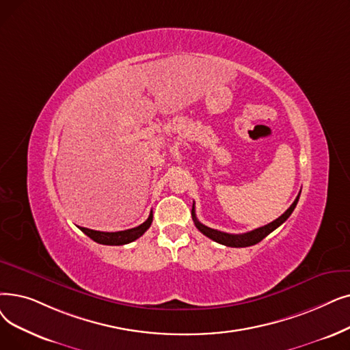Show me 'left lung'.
<instances>
[{
	"mask_svg": "<svg viewBox=\"0 0 350 350\" xmlns=\"http://www.w3.org/2000/svg\"><path fill=\"white\" fill-rule=\"evenodd\" d=\"M299 197H300V193L297 194L296 200L292 203V206L288 207L283 215L280 217H278L276 220H273L271 223L263 226V227H259V229H254L252 232H247V233H243V234H230V233H224V232H220V230H215V229H210V227L202 224L199 220H197L196 217V210H194V203H193V208H191V217H193V221L196 224L197 229H199L204 236H207L208 239L215 240L217 243H220V245H224V246H229V247H247V246H253L256 245V243L262 241L267 234H270L273 230H276L280 224H283L288 216L292 215L297 202H299Z\"/></svg>",
	"mask_w": 350,
	"mask_h": 350,
	"instance_id": "8db88e82",
	"label": "left lung"
}]
</instances>
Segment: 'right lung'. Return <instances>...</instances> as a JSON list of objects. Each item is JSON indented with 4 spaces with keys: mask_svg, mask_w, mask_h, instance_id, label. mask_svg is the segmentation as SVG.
I'll return each instance as SVG.
<instances>
[{
    "mask_svg": "<svg viewBox=\"0 0 350 350\" xmlns=\"http://www.w3.org/2000/svg\"><path fill=\"white\" fill-rule=\"evenodd\" d=\"M151 221H153V213L150 211L148 219L137 226L133 227V229L129 230H121V232H97V230H91L85 229V227H80L81 232L87 234L90 239H93L94 241L100 243V245H109V246H121V245H127V243L134 241L135 239H139L146 233V230L151 226Z\"/></svg>",
    "mask_w": 350,
    "mask_h": 350,
    "instance_id": "right-lung-1",
    "label": "right lung"
}]
</instances>
